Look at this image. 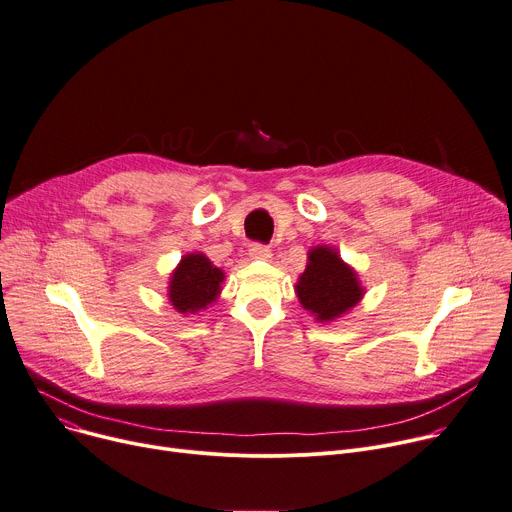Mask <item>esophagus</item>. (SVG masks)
Returning a JSON list of instances; mask_svg holds the SVG:
<instances>
[{
  "instance_id": "34e87169",
  "label": "esophagus",
  "mask_w": 512,
  "mask_h": 512,
  "mask_svg": "<svg viewBox=\"0 0 512 512\" xmlns=\"http://www.w3.org/2000/svg\"><path fill=\"white\" fill-rule=\"evenodd\" d=\"M249 257L255 259V261H269V259H271V249L265 247V245L255 243V245H251V249H249Z\"/></svg>"
}]
</instances>
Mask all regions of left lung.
<instances>
[{
  "label": "left lung",
  "mask_w": 512,
  "mask_h": 512,
  "mask_svg": "<svg viewBox=\"0 0 512 512\" xmlns=\"http://www.w3.org/2000/svg\"><path fill=\"white\" fill-rule=\"evenodd\" d=\"M296 294L318 322H331L361 300L363 288L337 249L322 245L308 251V265L296 284Z\"/></svg>",
  "instance_id": "left-lung-1"
}]
</instances>
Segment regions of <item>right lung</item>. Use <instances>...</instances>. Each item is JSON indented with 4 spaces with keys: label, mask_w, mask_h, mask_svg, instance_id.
<instances>
[{
    "label": "right lung",
    "mask_w": 512,
    "mask_h": 512,
    "mask_svg": "<svg viewBox=\"0 0 512 512\" xmlns=\"http://www.w3.org/2000/svg\"><path fill=\"white\" fill-rule=\"evenodd\" d=\"M224 271L214 267L204 253H188L171 273L169 302L179 314H196L216 302Z\"/></svg>",
    "instance_id": "right-lung-1"
}]
</instances>
